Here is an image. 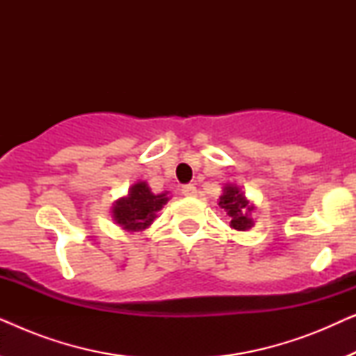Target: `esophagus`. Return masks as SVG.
<instances>
[{
    "mask_svg": "<svg viewBox=\"0 0 356 356\" xmlns=\"http://www.w3.org/2000/svg\"><path fill=\"white\" fill-rule=\"evenodd\" d=\"M181 194L188 197H194V196H197V189L194 184H186V186L181 188Z\"/></svg>",
    "mask_w": 356,
    "mask_h": 356,
    "instance_id": "1",
    "label": "esophagus"
}]
</instances>
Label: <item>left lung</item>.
<instances>
[{
	"label": "left lung",
	"instance_id": "8db88e82",
	"mask_svg": "<svg viewBox=\"0 0 356 356\" xmlns=\"http://www.w3.org/2000/svg\"><path fill=\"white\" fill-rule=\"evenodd\" d=\"M220 209L225 211V213L230 218V227L235 230L245 232L248 228L252 227V220L250 218V212L252 211V206L246 201L243 193L236 186H225L223 189V196L218 202Z\"/></svg>",
	"mask_w": 356,
	"mask_h": 356
}]
</instances>
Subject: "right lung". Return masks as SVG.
Masks as SVG:
<instances>
[{
  "label": "right lung",
  "instance_id": "1",
  "mask_svg": "<svg viewBox=\"0 0 356 356\" xmlns=\"http://www.w3.org/2000/svg\"><path fill=\"white\" fill-rule=\"evenodd\" d=\"M168 201L167 193L154 194L147 183L140 181L131 188L128 197L120 199L113 207V218L124 230L139 232L147 228L165 202Z\"/></svg>",
  "mask_w": 356,
  "mask_h": 356
}]
</instances>
